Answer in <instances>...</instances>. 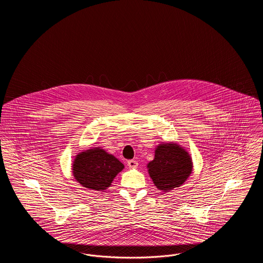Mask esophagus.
I'll use <instances>...</instances> for the list:
<instances>
[{
    "label": "esophagus",
    "mask_w": 263,
    "mask_h": 263,
    "mask_svg": "<svg viewBox=\"0 0 263 263\" xmlns=\"http://www.w3.org/2000/svg\"><path fill=\"white\" fill-rule=\"evenodd\" d=\"M128 166L129 167H131V168H135V167H137L138 166V162L137 161H135V160H130V161H128Z\"/></svg>",
    "instance_id": "1"
}]
</instances>
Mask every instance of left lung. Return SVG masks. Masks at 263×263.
<instances>
[{
  "label": "left lung",
  "instance_id": "left-lung-1",
  "mask_svg": "<svg viewBox=\"0 0 263 263\" xmlns=\"http://www.w3.org/2000/svg\"><path fill=\"white\" fill-rule=\"evenodd\" d=\"M154 184L163 192L181 186L192 173V160L185 149L176 143H162L147 165Z\"/></svg>",
  "mask_w": 263,
  "mask_h": 263
}]
</instances>
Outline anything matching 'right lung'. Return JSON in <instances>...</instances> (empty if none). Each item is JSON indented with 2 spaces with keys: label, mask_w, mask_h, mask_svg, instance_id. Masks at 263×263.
<instances>
[{
  "label": "right lung",
  "mask_w": 263,
  "mask_h": 263,
  "mask_svg": "<svg viewBox=\"0 0 263 263\" xmlns=\"http://www.w3.org/2000/svg\"><path fill=\"white\" fill-rule=\"evenodd\" d=\"M72 166L76 180L84 187L96 191L109 187L114 177L124 168L118 159L100 147L79 153Z\"/></svg>",
  "instance_id": "1"
}]
</instances>
